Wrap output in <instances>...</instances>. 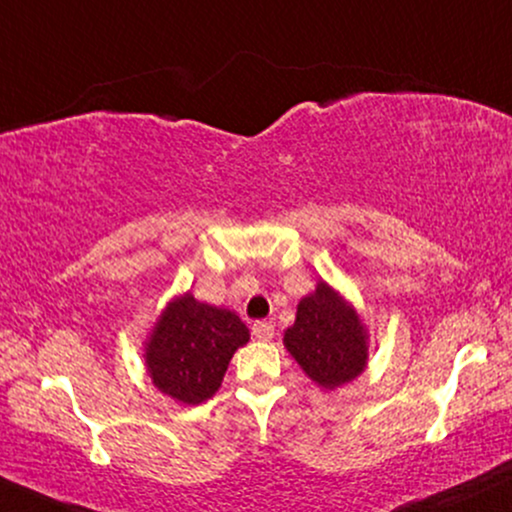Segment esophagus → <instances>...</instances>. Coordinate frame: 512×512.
Wrapping results in <instances>:
<instances>
[{
  "label": "esophagus",
  "instance_id": "1",
  "mask_svg": "<svg viewBox=\"0 0 512 512\" xmlns=\"http://www.w3.org/2000/svg\"><path fill=\"white\" fill-rule=\"evenodd\" d=\"M254 337L261 339V342H270V339L275 337V325L273 323H266V320H261V323H254Z\"/></svg>",
  "mask_w": 512,
  "mask_h": 512
}]
</instances>
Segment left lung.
Masks as SVG:
<instances>
[{
  "label": "left lung",
  "instance_id": "left-lung-1",
  "mask_svg": "<svg viewBox=\"0 0 512 512\" xmlns=\"http://www.w3.org/2000/svg\"><path fill=\"white\" fill-rule=\"evenodd\" d=\"M285 349L320 389L334 391L368 368L370 334L356 306L330 282L318 280L296 306Z\"/></svg>",
  "mask_w": 512,
  "mask_h": 512
}]
</instances>
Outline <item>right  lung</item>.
I'll return each instance as SVG.
<instances>
[{"label":"right lung","instance_id":"right-lung-1","mask_svg":"<svg viewBox=\"0 0 512 512\" xmlns=\"http://www.w3.org/2000/svg\"><path fill=\"white\" fill-rule=\"evenodd\" d=\"M249 327L230 308L204 304L192 292L178 294L159 313L144 342L151 384L185 406L211 399Z\"/></svg>","mask_w":512,"mask_h":512}]
</instances>
